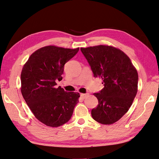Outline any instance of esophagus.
I'll return each mask as SVG.
<instances>
[{
	"label": "esophagus",
	"mask_w": 159,
	"mask_h": 159,
	"mask_svg": "<svg viewBox=\"0 0 159 159\" xmlns=\"http://www.w3.org/2000/svg\"><path fill=\"white\" fill-rule=\"evenodd\" d=\"M88 95V93H81V94H80L81 98H82V99H85L86 97H87Z\"/></svg>",
	"instance_id": "obj_1"
}]
</instances>
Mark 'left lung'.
Instances as JSON below:
<instances>
[{"label":"left lung","mask_w":159,"mask_h":159,"mask_svg":"<svg viewBox=\"0 0 159 159\" xmlns=\"http://www.w3.org/2000/svg\"><path fill=\"white\" fill-rule=\"evenodd\" d=\"M81 51L93 76L102 78L104 85L99 92L93 93L98 105L91 110V116L103 125L117 122L128 111L137 95V70L123 51L113 46L81 48Z\"/></svg>","instance_id":"obj_1"}]
</instances>
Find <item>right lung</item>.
Returning a JSON list of instances; mask_svg holds the SVG:
<instances>
[{"label": "right lung", "instance_id": "right-lung-1", "mask_svg": "<svg viewBox=\"0 0 159 159\" xmlns=\"http://www.w3.org/2000/svg\"><path fill=\"white\" fill-rule=\"evenodd\" d=\"M79 51L48 46L37 50L24 65L21 93L36 118L46 125L56 127L71 119L80 93L67 92L56 80H62L64 65Z\"/></svg>", "mask_w": 159, "mask_h": 159}]
</instances>
